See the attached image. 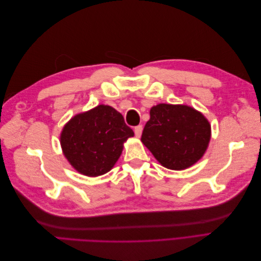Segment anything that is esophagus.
Instances as JSON below:
<instances>
[{
    "mask_svg": "<svg viewBox=\"0 0 261 261\" xmlns=\"http://www.w3.org/2000/svg\"><path fill=\"white\" fill-rule=\"evenodd\" d=\"M134 132H135V135L137 137H140L141 136V133H143V125H138L135 127V129H134Z\"/></svg>",
    "mask_w": 261,
    "mask_h": 261,
    "instance_id": "esophagus-1",
    "label": "esophagus"
}]
</instances>
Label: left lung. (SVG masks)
I'll return each instance as SVG.
<instances>
[{"label":"left lung","mask_w":261,"mask_h":261,"mask_svg":"<svg viewBox=\"0 0 261 261\" xmlns=\"http://www.w3.org/2000/svg\"><path fill=\"white\" fill-rule=\"evenodd\" d=\"M210 135L209 122L193 108L161 103L150 110L141 141L163 167L184 170L203 155Z\"/></svg>","instance_id":"left-lung-1"}]
</instances>
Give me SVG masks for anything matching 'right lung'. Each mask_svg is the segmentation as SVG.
<instances>
[{
  "mask_svg": "<svg viewBox=\"0 0 261 261\" xmlns=\"http://www.w3.org/2000/svg\"><path fill=\"white\" fill-rule=\"evenodd\" d=\"M134 136L124 117L109 106H98L70 120L61 134L66 159L84 175L99 176L113 168L124 141Z\"/></svg>",
  "mask_w": 261,
  "mask_h": 261,
  "instance_id": "1",
  "label": "right lung"
}]
</instances>
